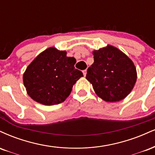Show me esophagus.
Returning a JSON list of instances; mask_svg holds the SVG:
<instances>
[{
  "label": "esophagus",
  "mask_w": 155,
  "mask_h": 155,
  "mask_svg": "<svg viewBox=\"0 0 155 155\" xmlns=\"http://www.w3.org/2000/svg\"><path fill=\"white\" fill-rule=\"evenodd\" d=\"M83 75H84V76L86 75V74H87V70H83Z\"/></svg>",
  "instance_id": "esophagus-1"
}]
</instances>
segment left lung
<instances>
[{
	"label": "left lung",
	"instance_id": "obj_1",
	"mask_svg": "<svg viewBox=\"0 0 155 155\" xmlns=\"http://www.w3.org/2000/svg\"><path fill=\"white\" fill-rule=\"evenodd\" d=\"M94 62L87 70L86 79L99 97L108 102L125 99L137 80L132 60L111 45L93 51Z\"/></svg>",
	"mask_w": 155,
	"mask_h": 155
}]
</instances>
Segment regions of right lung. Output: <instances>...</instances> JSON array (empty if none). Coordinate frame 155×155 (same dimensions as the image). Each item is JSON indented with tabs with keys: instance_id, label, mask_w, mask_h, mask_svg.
Listing matches in <instances>:
<instances>
[{
	"instance_id": "add662e5",
	"label": "right lung",
	"mask_w": 155,
	"mask_h": 155,
	"mask_svg": "<svg viewBox=\"0 0 155 155\" xmlns=\"http://www.w3.org/2000/svg\"><path fill=\"white\" fill-rule=\"evenodd\" d=\"M76 59L54 47L35 58L23 74L27 94L42 104H59L70 96L76 81L83 74L74 68Z\"/></svg>"
}]
</instances>
